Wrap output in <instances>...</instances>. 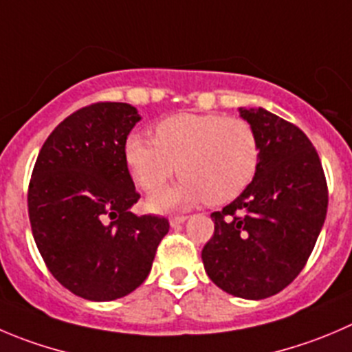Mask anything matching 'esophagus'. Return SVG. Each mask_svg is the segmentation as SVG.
Segmentation results:
<instances>
[{
  "instance_id": "esophagus-1",
  "label": "esophagus",
  "mask_w": 352,
  "mask_h": 352,
  "mask_svg": "<svg viewBox=\"0 0 352 352\" xmlns=\"http://www.w3.org/2000/svg\"><path fill=\"white\" fill-rule=\"evenodd\" d=\"M186 219H188V217H186V216H173L169 219V224H170V226H173V228H176V226H179V224L185 223Z\"/></svg>"
}]
</instances>
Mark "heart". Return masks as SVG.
<instances>
[{
	"mask_svg": "<svg viewBox=\"0 0 352 352\" xmlns=\"http://www.w3.org/2000/svg\"><path fill=\"white\" fill-rule=\"evenodd\" d=\"M124 160L136 185L152 193L176 170L178 185L150 197V209H188L207 200L223 206L252 183L259 166V140L247 120L221 113H176L155 126V140L131 133Z\"/></svg>",
	"mask_w": 352,
	"mask_h": 352,
	"instance_id": "1",
	"label": "heart"
}]
</instances>
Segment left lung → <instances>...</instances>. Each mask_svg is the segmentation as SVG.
Instances as JSON below:
<instances>
[{
  "mask_svg": "<svg viewBox=\"0 0 352 352\" xmlns=\"http://www.w3.org/2000/svg\"><path fill=\"white\" fill-rule=\"evenodd\" d=\"M259 140L252 183L210 214L214 235L202 250L209 278L224 292L259 300L302 271L329 206L323 167L297 126L266 109H239Z\"/></svg>",
  "mask_w": 352,
  "mask_h": 352,
  "instance_id": "1",
  "label": "left lung"
}]
</instances>
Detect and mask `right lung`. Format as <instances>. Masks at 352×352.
<instances>
[{
  "mask_svg": "<svg viewBox=\"0 0 352 352\" xmlns=\"http://www.w3.org/2000/svg\"><path fill=\"white\" fill-rule=\"evenodd\" d=\"M142 120L129 103L74 112L53 129L32 170L28 206L32 235L52 274L96 302L138 289L169 232L159 216H135L140 195L124 142Z\"/></svg>",
  "mask_w": 352,
  "mask_h": 352,
  "instance_id": "obj_1",
  "label": "right lung"
}]
</instances>
